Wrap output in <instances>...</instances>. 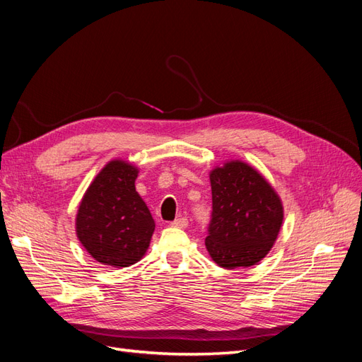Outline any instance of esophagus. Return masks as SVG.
Instances as JSON below:
<instances>
[{
	"mask_svg": "<svg viewBox=\"0 0 362 362\" xmlns=\"http://www.w3.org/2000/svg\"><path fill=\"white\" fill-rule=\"evenodd\" d=\"M170 225L175 226V228H187L189 221L185 217H178V218H175V221Z\"/></svg>",
	"mask_w": 362,
	"mask_h": 362,
	"instance_id": "esophagus-1",
	"label": "esophagus"
}]
</instances>
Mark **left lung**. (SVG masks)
I'll return each instance as SVG.
<instances>
[{"instance_id": "8db88e82", "label": "left lung", "mask_w": 362, "mask_h": 362, "mask_svg": "<svg viewBox=\"0 0 362 362\" xmlns=\"http://www.w3.org/2000/svg\"><path fill=\"white\" fill-rule=\"evenodd\" d=\"M213 213L205 246L217 266L250 267L276 242L284 206L262 175L240 160L210 172Z\"/></svg>"}]
</instances>
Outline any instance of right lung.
I'll return each mask as SVG.
<instances>
[{
  "label": "right lung",
  "instance_id": "right-lung-1",
  "mask_svg": "<svg viewBox=\"0 0 362 362\" xmlns=\"http://www.w3.org/2000/svg\"><path fill=\"white\" fill-rule=\"evenodd\" d=\"M139 169L108 161L86 190L75 231L89 255L104 266L128 267L146 254L156 222L136 192Z\"/></svg>",
  "mask_w": 362,
  "mask_h": 362
}]
</instances>
